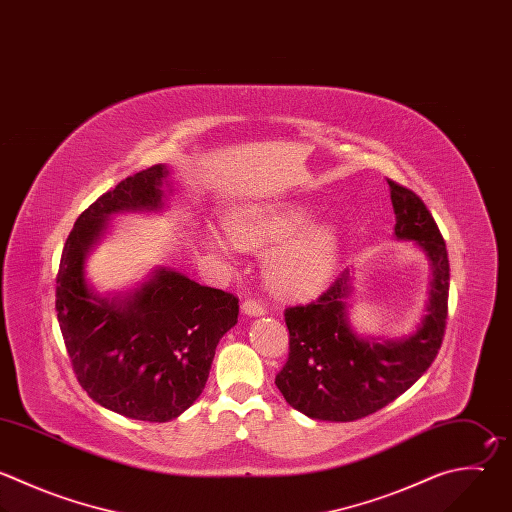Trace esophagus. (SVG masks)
<instances>
[{"label":"esophagus","mask_w":512,"mask_h":512,"mask_svg":"<svg viewBox=\"0 0 512 512\" xmlns=\"http://www.w3.org/2000/svg\"><path fill=\"white\" fill-rule=\"evenodd\" d=\"M241 311L245 313V315H251V317H259V315H265V305L263 303H259V301H255V299H245L243 303H241Z\"/></svg>","instance_id":"34e87169"}]
</instances>
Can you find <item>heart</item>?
Wrapping results in <instances>:
<instances>
[{
  "label": "heart",
  "mask_w": 512,
  "mask_h": 512,
  "mask_svg": "<svg viewBox=\"0 0 512 512\" xmlns=\"http://www.w3.org/2000/svg\"><path fill=\"white\" fill-rule=\"evenodd\" d=\"M305 223L303 209L285 207L237 215L227 229L233 245L243 251H265L277 244L265 261L269 285L279 295L305 297L327 283L339 253V237L331 225L303 227ZM205 241L221 255L231 253V243L219 235Z\"/></svg>",
  "instance_id": "heart-1"
}]
</instances>
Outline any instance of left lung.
<instances>
[{
    "label": "left lung",
    "instance_id": "left-lung-1",
    "mask_svg": "<svg viewBox=\"0 0 512 512\" xmlns=\"http://www.w3.org/2000/svg\"><path fill=\"white\" fill-rule=\"evenodd\" d=\"M396 239L414 241L430 261L426 315L404 339L358 335L348 321L352 275L346 269L307 305L285 309L289 358L275 384L285 402L313 420L352 422L402 396L434 362L448 315L446 243L422 199L388 179Z\"/></svg>",
    "mask_w": 512,
    "mask_h": 512
}]
</instances>
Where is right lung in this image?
<instances>
[{
	"label": "right lung",
	"mask_w": 512,
	"mask_h": 512,
	"mask_svg": "<svg viewBox=\"0 0 512 512\" xmlns=\"http://www.w3.org/2000/svg\"><path fill=\"white\" fill-rule=\"evenodd\" d=\"M168 168L154 164L98 197L74 223L56 279V311L80 386L132 420L168 422L205 390L219 339L237 323L239 299L173 269L126 295L102 297L86 281V257L124 211H160Z\"/></svg>",
	"instance_id": "1"
}]
</instances>
